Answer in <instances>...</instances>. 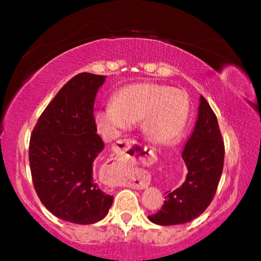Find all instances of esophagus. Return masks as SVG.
<instances>
[{"instance_id":"34e87169","label":"esophagus","mask_w":261,"mask_h":261,"mask_svg":"<svg viewBox=\"0 0 261 261\" xmlns=\"http://www.w3.org/2000/svg\"><path fill=\"white\" fill-rule=\"evenodd\" d=\"M120 154L114 158L115 160L114 165L121 171L116 179V185L117 187H128L133 189L147 188L149 180H151L149 176L145 171L135 170L133 163H132V156L128 154L132 147V141L123 140L120 141Z\"/></svg>"}]
</instances>
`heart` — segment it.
I'll return each mask as SVG.
<instances>
[{"label":"heart","instance_id":"heart-1","mask_svg":"<svg viewBox=\"0 0 261 261\" xmlns=\"http://www.w3.org/2000/svg\"><path fill=\"white\" fill-rule=\"evenodd\" d=\"M190 102L184 91L167 85L139 83L127 85L114 95L113 105L96 113V124L107 135L117 134L141 121L142 130L159 142L174 141L187 124Z\"/></svg>","mask_w":261,"mask_h":261}]
</instances>
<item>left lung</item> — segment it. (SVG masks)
Returning <instances> with one entry per match:
<instances>
[{
  "label": "left lung",
  "instance_id": "8db88e82",
  "mask_svg": "<svg viewBox=\"0 0 261 261\" xmlns=\"http://www.w3.org/2000/svg\"><path fill=\"white\" fill-rule=\"evenodd\" d=\"M181 156L188 167L187 178L176 190L167 191L162 209L148 216L153 223L190 222L208 208L216 194L223 170L224 142L215 113L203 96L194 133Z\"/></svg>",
  "mask_w": 261,
  "mask_h": 261
}]
</instances>
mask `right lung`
Here are the masks:
<instances>
[{
    "instance_id": "1",
    "label": "right lung",
    "mask_w": 261,
    "mask_h": 261,
    "mask_svg": "<svg viewBox=\"0 0 261 261\" xmlns=\"http://www.w3.org/2000/svg\"><path fill=\"white\" fill-rule=\"evenodd\" d=\"M107 76L88 72L71 78L39 117L30 140L35 192L48 212L64 221L102 220L113 196L94 179V160L105 148L96 133L94 102Z\"/></svg>"
}]
</instances>
